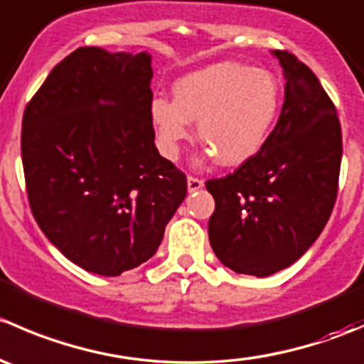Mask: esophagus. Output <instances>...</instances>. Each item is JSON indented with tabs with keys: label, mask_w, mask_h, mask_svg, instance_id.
I'll list each match as a JSON object with an SVG mask.
<instances>
[{
	"label": "esophagus",
	"mask_w": 364,
	"mask_h": 364,
	"mask_svg": "<svg viewBox=\"0 0 364 364\" xmlns=\"http://www.w3.org/2000/svg\"><path fill=\"white\" fill-rule=\"evenodd\" d=\"M204 186L203 179L196 178V176H188V192H197Z\"/></svg>",
	"instance_id": "obj_1"
}]
</instances>
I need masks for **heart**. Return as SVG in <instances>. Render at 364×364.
I'll list each match as a JSON object with an SVG mask.
<instances>
[{"label":"heart","mask_w":364,"mask_h":364,"mask_svg":"<svg viewBox=\"0 0 364 364\" xmlns=\"http://www.w3.org/2000/svg\"><path fill=\"white\" fill-rule=\"evenodd\" d=\"M174 100L155 97L149 116L161 153L178 159L181 142L197 137L208 155L227 167L245 164L262 149L280 112V86L262 68L223 61L196 70L174 84Z\"/></svg>","instance_id":"obj_1"}]
</instances>
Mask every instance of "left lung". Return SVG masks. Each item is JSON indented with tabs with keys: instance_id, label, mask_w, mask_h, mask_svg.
Returning <instances> with one entry per match:
<instances>
[{
	"instance_id": "1",
	"label": "left lung",
	"mask_w": 364,
	"mask_h": 364,
	"mask_svg": "<svg viewBox=\"0 0 364 364\" xmlns=\"http://www.w3.org/2000/svg\"><path fill=\"white\" fill-rule=\"evenodd\" d=\"M285 100L266 144L223 178L205 181L215 199L209 243L223 266L269 277L294 264L328 223L338 193L341 127L335 104L294 54L274 50Z\"/></svg>"
}]
</instances>
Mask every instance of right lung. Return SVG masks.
<instances>
[{"instance_id":"1","label":"right lung","mask_w":364,"mask_h":364,"mask_svg":"<svg viewBox=\"0 0 364 364\" xmlns=\"http://www.w3.org/2000/svg\"><path fill=\"white\" fill-rule=\"evenodd\" d=\"M151 58L79 47L26 105L21 153L29 208L68 260L117 277L155 255L186 197L149 116Z\"/></svg>"}]
</instances>
